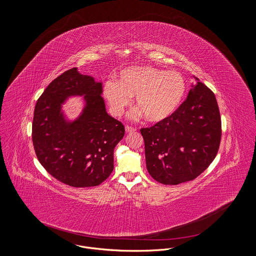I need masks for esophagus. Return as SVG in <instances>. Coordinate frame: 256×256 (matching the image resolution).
<instances>
[{"mask_svg":"<svg viewBox=\"0 0 256 256\" xmlns=\"http://www.w3.org/2000/svg\"><path fill=\"white\" fill-rule=\"evenodd\" d=\"M136 132V128L134 126H126V134H130V132Z\"/></svg>","mask_w":256,"mask_h":256,"instance_id":"obj_1","label":"esophagus"}]
</instances>
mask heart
<instances>
[{"instance_id":"1","label":"heart","mask_w":256,"mask_h":256,"mask_svg":"<svg viewBox=\"0 0 256 256\" xmlns=\"http://www.w3.org/2000/svg\"><path fill=\"white\" fill-rule=\"evenodd\" d=\"M185 94L182 74L148 65L124 68L116 76L115 82H106L104 86V97L114 116H121L134 97L137 110L132 118L145 116L150 122L170 118L182 106Z\"/></svg>"}]
</instances>
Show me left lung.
<instances>
[{
	"label": "left lung",
	"mask_w": 256,
	"mask_h": 256,
	"mask_svg": "<svg viewBox=\"0 0 256 256\" xmlns=\"http://www.w3.org/2000/svg\"><path fill=\"white\" fill-rule=\"evenodd\" d=\"M194 78L196 84L174 115L140 130L145 142L146 170L165 185L195 180L219 150L222 130L216 97Z\"/></svg>",
	"instance_id": "8db88e82"
}]
</instances>
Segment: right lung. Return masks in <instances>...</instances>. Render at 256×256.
Segmentation results:
<instances>
[{
  "instance_id": "1",
  "label": "right lung",
  "mask_w": 256,
  "mask_h": 256,
  "mask_svg": "<svg viewBox=\"0 0 256 256\" xmlns=\"http://www.w3.org/2000/svg\"><path fill=\"white\" fill-rule=\"evenodd\" d=\"M102 94V82L72 68L54 78L37 100L32 122L37 158L50 176L69 186H97L114 168V148L124 128L108 115ZM76 96H84L85 108L70 122L62 104Z\"/></svg>"
}]
</instances>
